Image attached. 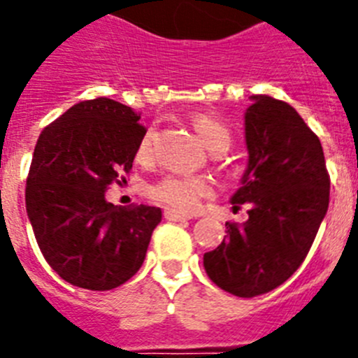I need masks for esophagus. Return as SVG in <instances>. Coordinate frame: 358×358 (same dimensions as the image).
Masks as SVG:
<instances>
[{
    "label": "esophagus",
    "instance_id": "obj_1",
    "mask_svg": "<svg viewBox=\"0 0 358 358\" xmlns=\"http://www.w3.org/2000/svg\"><path fill=\"white\" fill-rule=\"evenodd\" d=\"M163 215L166 220H172V222H185V220H189V218H192L189 215L181 213V211L177 210H170V208H166Z\"/></svg>",
    "mask_w": 358,
    "mask_h": 358
}]
</instances>
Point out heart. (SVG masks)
I'll list each match as a JSON object with an SVG mask.
<instances>
[{
  "mask_svg": "<svg viewBox=\"0 0 358 358\" xmlns=\"http://www.w3.org/2000/svg\"><path fill=\"white\" fill-rule=\"evenodd\" d=\"M194 123L208 148H211L213 152H224L229 148L233 136L222 120H218L213 115H197L194 118ZM154 136L156 132L150 129L141 138L140 145H138V157L141 161L152 157ZM147 192L154 201L161 202V204L177 208V210H194L199 206V202L210 194V185L202 177L169 173V176L157 179L156 182H152Z\"/></svg>",
  "mask_w": 358,
  "mask_h": 358,
  "instance_id": "heart-1",
  "label": "heart"
}]
</instances>
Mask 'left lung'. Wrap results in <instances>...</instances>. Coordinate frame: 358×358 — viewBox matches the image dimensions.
<instances>
[{
  "label": "left lung",
  "instance_id": "1",
  "mask_svg": "<svg viewBox=\"0 0 358 358\" xmlns=\"http://www.w3.org/2000/svg\"><path fill=\"white\" fill-rule=\"evenodd\" d=\"M245 113L248 170L231 202L248 222H226L222 243L204 255L215 285L238 297L285 283L308 255L330 202L321 141L287 102L252 94Z\"/></svg>",
  "mask_w": 358,
  "mask_h": 358
}]
</instances>
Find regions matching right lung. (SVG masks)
Returning a JSON list of instances; mask_svg holds the SVG:
<instances>
[{
    "label": "right lung",
    "instance_id": "1",
    "mask_svg": "<svg viewBox=\"0 0 358 358\" xmlns=\"http://www.w3.org/2000/svg\"><path fill=\"white\" fill-rule=\"evenodd\" d=\"M147 129L110 98L84 100L43 129L27 177V213L44 260L64 281L110 290L131 280L161 222L156 206L106 201L132 169Z\"/></svg>",
    "mask_w": 358,
    "mask_h": 358
}]
</instances>
